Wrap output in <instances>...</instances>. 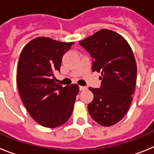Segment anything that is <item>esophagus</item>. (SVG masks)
Instances as JSON below:
<instances>
[{"mask_svg": "<svg viewBox=\"0 0 154 154\" xmlns=\"http://www.w3.org/2000/svg\"><path fill=\"white\" fill-rule=\"evenodd\" d=\"M86 89V87L85 86H79V90L80 91H83Z\"/></svg>", "mask_w": 154, "mask_h": 154, "instance_id": "34e87169", "label": "esophagus"}]
</instances>
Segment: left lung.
Masks as SVG:
<instances>
[{
	"instance_id": "obj_1",
	"label": "left lung",
	"mask_w": 154,
	"mask_h": 154,
	"mask_svg": "<svg viewBox=\"0 0 154 154\" xmlns=\"http://www.w3.org/2000/svg\"><path fill=\"white\" fill-rule=\"evenodd\" d=\"M79 44L93 59L92 72H101L100 88H89L94 96L88 105L89 114L99 124L112 126L124 117L133 100L137 73L133 51L123 37L108 29Z\"/></svg>"
}]
</instances>
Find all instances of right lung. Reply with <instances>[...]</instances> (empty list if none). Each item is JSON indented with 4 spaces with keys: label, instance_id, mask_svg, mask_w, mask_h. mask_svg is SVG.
Masks as SVG:
<instances>
[{
    "label": "right lung",
    "instance_id": "right-lung-1",
    "mask_svg": "<svg viewBox=\"0 0 154 154\" xmlns=\"http://www.w3.org/2000/svg\"><path fill=\"white\" fill-rule=\"evenodd\" d=\"M72 45L38 37L24 46L19 57V94L30 116L45 127L62 126L73 111L79 85L62 87L54 80V72H60L62 57Z\"/></svg>",
    "mask_w": 154,
    "mask_h": 154
}]
</instances>
